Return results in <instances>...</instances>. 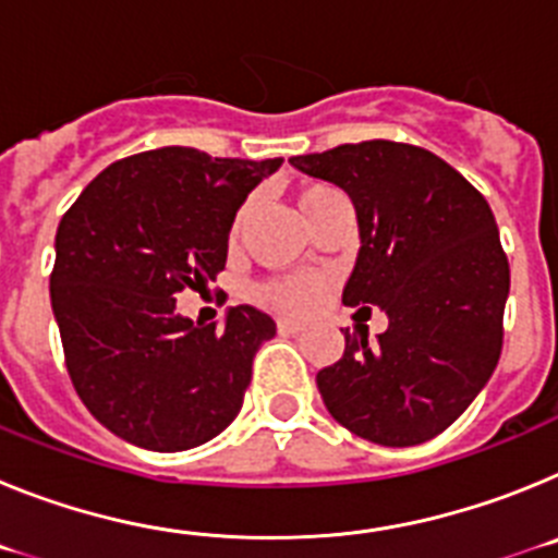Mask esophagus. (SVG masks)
Wrapping results in <instances>:
<instances>
[{
  "label": "esophagus",
  "instance_id": "esophagus-1",
  "mask_svg": "<svg viewBox=\"0 0 558 558\" xmlns=\"http://www.w3.org/2000/svg\"><path fill=\"white\" fill-rule=\"evenodd\" d=\"M276 327H279V332L282 335H302L304 332V324L290 322V318H282V322L276 324Z\"/></svg>",
  "mask_w": 558,
  "mask_h": 558
}]
</instances>
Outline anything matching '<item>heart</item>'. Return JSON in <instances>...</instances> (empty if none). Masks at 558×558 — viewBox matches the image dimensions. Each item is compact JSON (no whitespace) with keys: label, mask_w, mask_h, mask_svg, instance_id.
I'll return each instance as SVG.
<instances>
[{"label":"heart","mask_w":558,"mask_h":558,"mask_svg":"<svg viewBox=\"0 0 558 558\" xmlns=\"http://www.w3.org/2000/svg\"><path fill=\"white\" fill-rule=\"evenodd\" d=\"M335 195H340V192L327 184H304L302 190H299V206H302L307 223L329 204V201L335 198ZM243 215L245 211L236 215L234 226H231V234H236V229H240V223H243ZM324 293H327V282H324L322 276H288V279H270V282H265L263 288H259V299H263L268 307L282 310V313H290V315L313 313V310L322 304Z\"/></svg>","instance_id":"heart-1"}]
</instances>
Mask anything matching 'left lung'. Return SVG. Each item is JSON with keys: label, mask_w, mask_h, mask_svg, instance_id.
<instances>
[{"label": "left lung", "mask_w": 558, "mask_h": 558, "mask_svg": "<svg viewBox=\"0 0 558 558\" xmlns=\"http://www.w3.org/2000/svg\"><path fill=\"white\" fill-rule=\"evenodd\" d=\"M290 165L349 192L360 254L343 304L388 313L374 343L363 327L343 332V357L315 377L324 405L374 445L430 441L500 360L511 276L489 204L436 153L405 142L338 145Z\"/></svg>", "instance_id": "8db88e82"}]
</instances>
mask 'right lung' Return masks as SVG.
<instances>
[{"mask_svg": "<svg viewBox=\"0 0 558 558\" xmlns=\"http://www.w3.org/2000/svg\"><path fill=\"white\" fill-rule=\"evenodd\" d=\"M282 159L159 147L113 161L58 223L49 299L77 397L136 447L179 452L231 425L256 349L276 335L240 304L226 327L175 313L226 268L236 209Z\"/></svg>", "mask_w": 558, "mask_h": 558, "instance_id": "add662e5", "label": "right lung"}]
</instances>
